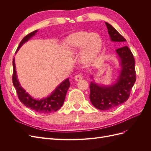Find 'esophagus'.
<instances>
[{
	"label": "esophagus",
	"instance_id": "1",
	"mask_svg": "<svg viewBox=\"0 0 151 151\" xmlns=\"http://www.w3.org/2000/svg\"><path fill=\"white\" fill-rule=\"evenodd\" d=\"M74 78H75V80H76L77 81H80V80H81L82 79H83V76H82L80 74H77V75L75 76Z\"/></svg>",
	"mask_w": 151,
	"mask_h": 151
}]
</instances>
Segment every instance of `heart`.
Here are the masks:
<instances>
[{
    "label": "heart",
    "mask_w": 151,
    "mask_h": 151,
    "mask_svg": "<svg viewBox=\"0 0 151 151\" xmlns=\"http://www.w3.org/2000/svg\"><path fill=\"white\" fill-rule=\"evenodd\" d=\"M67 50L76 53L83 47V57L89 59L98 54L102 48V40L97 33L79 31L71 35L65 40Z\"/></svg>",
    "instance_id": "obj_1"
}]
</instances>
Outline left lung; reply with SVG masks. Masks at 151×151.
<instances>
[{"label": "left lung", "instance_id": "obj_1", "mask_svg": "<svg viewBox=\"0 0 151 151\" xmlns=\"http://www.w3.org/2000/svg\"><path fill=\"white\" fill-rule=\"evenodd\" d=\"M108 34L112 42L124 45L126 40L113 28L105 22ZM120 58L122 70L115 84L108 87L100 86L91 82L90 84V100L94 107L101 110H108L125 102L129 99L130 91L136 81L134 55L127 46L116 50Z\"/></svg>", "mask_w": 151, "mask_h": 151}]
</instances>
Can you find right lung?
I'll return each instance as SVG.
<instances>
[{
  "instance_id": "obj_1",
  "label": "right lung",
  "mask_w": 151,
  "mask_h": 151,
  "mask_svg": "<svg viewBox=\"0 0 151 151\" xmlns=\"http://www.w3.org/2000/svg\"><path fill=\"white\" fill-rule=\"evenodd\" d=\"M36 32H37V30H35L25 36L20 42L16 52L20 48L22 44L28 42L32 36L35 35ZM14 62L15 60L14 58L12 62V83L16 89V93L18 98H19L20 101L24 106L31 108L36 112L44 114L57 111L58 109H59L62 106L65 98L67 91L68 89L69 88L70 85L69 79H67L64 81H63L57 87L56 89L53 91L52 94L49 96L48 98L40 100H36L35 99L32 98L30 96V95L26 93V91L24 89H22V88L21 86L19 81L17 80Z\"/></svg>"
}]
</instances>
